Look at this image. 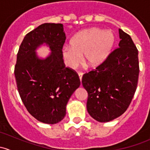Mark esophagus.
I'll use <instances>...</instances> for the list:
<instances>
[{
    "mask_svg": "<svg viewBox=\"0 0 150 150\" xmlns=\"http://www.w3.org/2000/svg\"><path fill=\"white\" fill-rule=\"evenodd\" d=\"M83 73L81 72H78V75H79V78H80V80H81V81H82V77H83Z\"/></svg>",
    "mask_w": 150,
    "mask_h": 150,
    "instance_id": "obj_1",
    "label": "esophagus"
}]
</instances>
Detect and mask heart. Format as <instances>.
I'll use <instances>...</instances> for the list:
<instances>
[{
	"instance_id": "heart-1",
	"label": "heart",
	"mask_w": 150,
	"mask_h": 150,
	"mask_svg": "<svg viewBox=\"0 0 150 150\" xmlns=\"http://www.w3.org/2000/svg\"><path fill=\"white\" fill-rule=\"evenodd\" d=\"M115 43L114 34L110 30L92 28L79 32L70 40V45L62 48L66 64L70 68L77 67L82 62L91 67L102 64L111 51Z\"/></svg>"
}]
</instances>
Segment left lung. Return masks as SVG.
I'll return each mask as SVG.
<instances>
[{"label":"left lung","mask_w":150,"mask_h":150,"mask_svg":"<svg viewBox=\"0 0 150 150\" xmlns=\"http://www.w3.org/2000/svg\"><path fill=\"white\" fill-rule=\"evenodd\" d=\"M119 36L118 48L82 78L83 86L88 94V112L99 122H109L123 114L137 90L138 50L131 36L120 29Z\"/></svg>","instance_id":"left-lung-1"}]
</instances>
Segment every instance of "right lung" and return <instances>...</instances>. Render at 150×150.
Here are the masks:
<instances>
[{
	"instance_id": "add662e5",
	"label": "right lung",
	"mask_w": 150,
	"mask_h": 150,
	"mask_svg": "<svg viewBox=\"0 0 150 150\" xmlns=\"http://www.w3.org/2000/svg\"><path fill=\"white\" fill-rule=\"evenodd\" d=\"M65 40L62 24H42L25 35L17 53L14 75L19 96L29 113L44 123L64 118L67 104L81 85L77 72L64 65ZM43 43L52 54L40 60L35 50Z\"/></svg>"
}]
</instances>
